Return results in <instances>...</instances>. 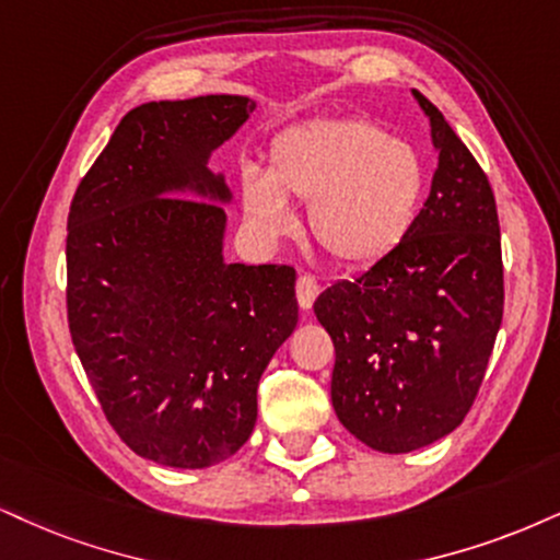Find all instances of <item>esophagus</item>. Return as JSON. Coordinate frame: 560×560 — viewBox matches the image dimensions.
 <instances>
[{
    "mask_svg": "<svg viewBox=\"0 0 560 560\" xmlns=\"http://www.w3.org/2000/svg\"><path fill=\"white\" fill-rule=\"evenodd\" d=\"M317 294H320V284H317L315 276L313 273H300V279H296V302H300V307L302 310L313 307Z\"/></svg>",
    "mask_w": 560,
    "mask_h": 560,
    "instance_id": "esophagus-1",
    "label": "esophagus"
}]
</instances>
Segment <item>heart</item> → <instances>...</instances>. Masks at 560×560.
Wrapping results in <instances>:
<instances>
[{"instance_id":"obj_1","label":"heart","mask_w":560,"mask_h":560,"mask_svg":"<svg viewBox=\"0 0 560 560\" xmlns=\"http://www.w3.org/2000/svg\"><path fill=\"white\" fill-rule=\"evenodd\" d=\"M429 173L421 152L366 118H320L281 133L268 175L245 170V214L266 237L292 230L287 201L310 203L315 243L341 266L393 256L419 222Z\"/></svg>"}]
</instances>
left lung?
Masks as SVG:
<instances>
[{"instance_id": "left-lung-1", "label": "left lung", "mask_w": 560, "mask_h": 560, "mask_svg": "<svg viewBox=\"0 0 560 560\" xmlns=\"http://www.w3.org/2000/svg\"><path fill=\"white\" fill-rule=\"evenodd\" d=\"M413 95L439 152L419 222L393 256L315 300L336 346L338 421L387 455L427 447L463 423L504 315L491 183L436 105Z\"/></svg>"}]
</instances>
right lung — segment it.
Returning a JSON list of instances; mask_svg holds the SVG:
<instances>
[{
    "instance_id": "obj_1",
    "label": "right lung",
    "mask_w": 560,
    "mask_h": 560,
    "mask_svg": "<svg viewBox=\"0 0 560 560\" xmlns=\"http://www.w3.org/2000/svg\"><path fill=\"white\" fill-rule=\"evenodd\" d=\"M253 108L240 95L139 105L69 207L77 357L116 434L170 468H209L243 447L260 374L296 328L292 266L222 256L232 194L207 162Z\"/></svg>"
}]
</instances>
